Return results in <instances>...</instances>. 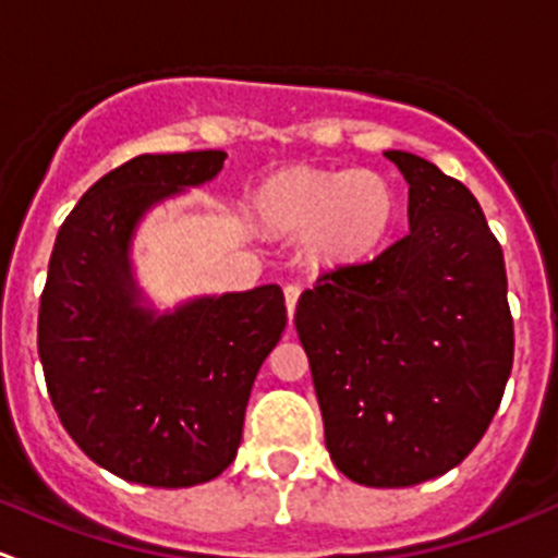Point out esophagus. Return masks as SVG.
I'll list each match as a JSON object with an SVG mask.
<instances>
[{
  "instance_id": "esophagus-1",
  "label": "esophagus",
  "mask_w": 558,
  "mask_h": 558,
  "mask_svg": "<svg viewBox=\"0 0 558 558\" xmlns=\"http://www.w3.org/2000/svg\"><path fill=\"white\" fill-rule=\"evenodd\" d=\"M298 298H301V287L298 284H287L284 287V303H287V314H295V306H298Z\"/></svg>"
}]
</instances>
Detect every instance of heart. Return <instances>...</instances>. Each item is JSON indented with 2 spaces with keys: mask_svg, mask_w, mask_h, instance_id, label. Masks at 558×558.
Listing matches in <instances>:
<instances>
[{
  "mask_svg": "<svg viewBox=\"0 0 558 558\" xmlns=\"http://www.w3.org/2000/svg\"><path fill=\"white\" fill-rule=\"evenodd\" d=\"M398 211L392 185L373 169L281 171L257 193V215L268 228L303 236L319 266H349L381 246Z\"/></svg>",
  "mask_w": 558,
  "mask_h": 558,
  "instance_id": "obj_1",
  "label": "heart"
}]
</instances>
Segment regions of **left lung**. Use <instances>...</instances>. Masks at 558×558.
Segmentation results:
<instances>
[{
    "instance_id": "1",
    "label": "left lung",
    "mask_w": 558,
    "mask_h": 558,
    "mask_svg": "<svg viewBox=\"0 0 558 558\" xmlns=\"http://www.w3.org/2000/svg\"><path fill=\"white\" fill-rule=\"evenodd\" d=\"M411 231L367 263L322 274L295 308L332 462L400 489L457 468L484 438L513 367L502 246L475 195L413 153Z\"/></svg>"
}]
</instances>
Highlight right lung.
I'll use <instances>...</instances> for the list:
<instances>
[{
    "label": "right lung",
    "instance_id": "1",
    "mask_svg": "<svg viewBox=\"0 0 558 558\" xmlns=\"http://www.w3.org/2000/svg\"><path fill=\"white\" fill-rule=\"evenodd\" d=\"M222 150L136 155L61 226L39 298L37 349L74 444L118 478L185 489L236 459L263 360L287 325L279 284L142 306L131 239L160 201L220 174Z\"/></svg>",
    "mask_w": 558,
    "mask_h": 558
}]
</instances>
